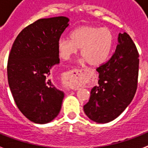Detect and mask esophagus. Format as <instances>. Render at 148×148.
<instances>
[{"mask_svg": "<svg viewBox=\"0 0 148 148\" xmlns=\"http://www.w3.org/2000/svg\"><path fill=\"white\" fill-rule=\"evenodd\" d=\"M82 70L74 69L67 72L64 77L66 85L73 90H77L81 84Z\"/></svg>", "mask_w": 148, "mask_h": 148, "instance_id": "esophagus-1", "label": "esophagus"}]
</instances>
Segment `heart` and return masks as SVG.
<instances>
[{
    "mask_svg": "<svg viewBox=\"0 0 148 148\" xmlns=\"http://www.w3.org/2000/svg\"><path fill=\"white\" fill-rule=\"evenodd\" d=\"M114 34L107 27L84 25L72 31L71 39L61 38L58 40V49L63 60L81 48V57L91 67H98L108 60L114 46Z\"/></svg>",
    "mask_w": 148,
    "mask_h": 148,
    "instance_id": "b5f03b06",
    "label": "heart"
}]
</instances>
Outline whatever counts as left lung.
I'll return each instance as SVG.
<instances>
[{
    "instance_id": "8db88e82",
    "label": "left lung",
    "mask_w": 148,
    "mask_h": 148,
    "mask_svg": "<svg viewBox=\"0 0 148 148\" xmlns=\"http://www.w3.org/2000/svg\"><path fill=\"white\" fill-rule=\"evenodd\" d=\"M96 70L98 85L91 89L84 110L91 121L103 124L126 109L138 88L139 53L129 34H119L115 52Z\"/></svg>"
}]
</instances>
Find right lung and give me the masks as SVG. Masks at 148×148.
Listing matches in <instances>:
<instances>
[{"instance_id":"1","label":"right lung","mask_w":148,"mask_h":148,"mask_svg":"<svg viewBox=\"0 0 148 148\" xmlns=\"http://www.w3.org/2000/svg\"><path fill=\"white\" fill-rule=\"evenodd\" d=\"M69 19H39L23 29L10 50L8 79L20 111L31 121L47 124L60 112L64 92L49 79L50 71L60 62L58 42Z\"/></svg>"}]
</instances>
